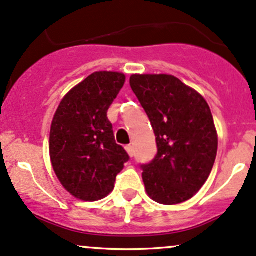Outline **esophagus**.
I'll list each match as a JSON object with an SVG mask.
<instances>
[{"mask_svg": "<svg viewBox=\"0 0 256 256\" xmlns=\"http://www.w3.org/2000/svg\"><path fill=\"white\" fill-rule=\"evenodd\" d=\"M126 151H127V154H129V157H133L134 156V148L132 145L126 146Z\"/></svg>", "mask_w": 256, "mask_h": 256, "instance_id": "obj_1", "label": "esophagus"}]
</instances>
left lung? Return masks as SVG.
Returning <instances> with one entry per match:
<instances>
[{
    "label": "left lung",
    "mask_w": 256,
    "mask_h": 256,
    "mask_svg": "<svg viewBox=\"0 0 256 256\" xmlns=\"http://www.w3.org/2000/svg\"><path fill=\"white\" fill-rule=\"evenodd\" d=\"M130 87L148 116L157 156L142 166L148 197L173 206L200 190L213 169L218 133L206 99L172 74H132Z\"/></svg>",
    "instance_id": "8db88e82"
}]
</instances>
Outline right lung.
Returning a JSON list of instances; mask_svg holds the SVG:
<instances>
[{"instance_id":"1","label":"right lung","mask_w":256,"mask_h":256,"mask_svg":"<svg viewBox=\"0 0 256 256\" xmlns=\"http://www.w3.org/2000/svg\"><path fill=\"white\" fill-rule=\"evenodd\" d=\"M126 82V74L96 71L62 98L50 133L52 166L74 198L94 202L114 191L117 174L129 160L117 145L108 110Z\"/></svg>"}]
</instances>
